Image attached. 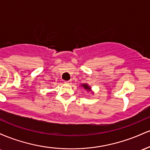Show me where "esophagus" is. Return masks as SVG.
<instances>
[{"instance_id": "1", "label": "esophagus", "mask_w": 150, "mask_h": 150, "mask_svg": "<svg viewBox=\"0 0 150 150\" xmlns=\"http://www.w3.org/2000/svg\"><path fill=\"white\" fill-rule=\"evenodd\" d=\"M70 82H71V81H70V80L65 81V83H66V84H70Z\"/></svg>"}]
</instances>
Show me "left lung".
Wrapping results in <instances>:
<instances>
[{"label":"left lung","mask_w":150,"mask_h":150,"mask_svg":"<svg viewBox=\"0 0 150 150\" xmlns=\"http://www.w3.org/2000/svg\"><path fill=\"white\" fill-rule=\"evenodd\" d=\"M82 87H84V88L87 89V90L90 91V87H89V86L87 85V84H86V85H85V84H83V85H82Z\"/></svg>","instance_id":"8db88e82"}]
</instances>
